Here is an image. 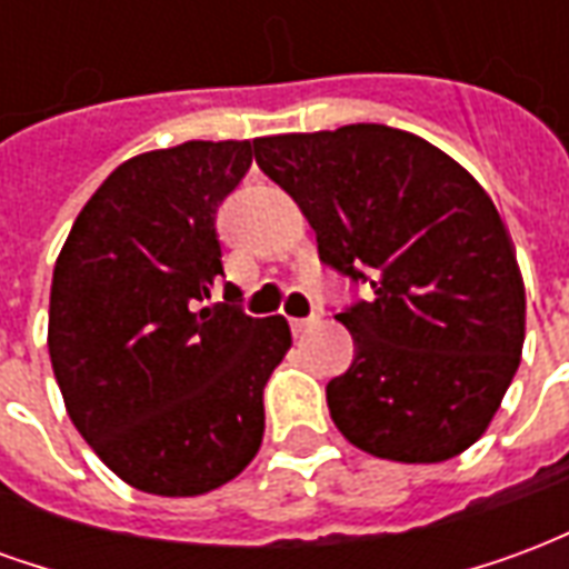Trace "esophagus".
Wrapping results in <instances>:
<instances>
[{"mask_svg": "<svg viewBox=\"0 0 569 569\" xmlns=\"http://www.w3.org/2000/svg\"><path fill=\"white\" fill-rule=\"evenodd\" d=\"M317 322H320V317H317V313H313V317H298V320H292V332L305 335L308 329H313Z\"/></svg>", "mask_w": 569, "mask_h": 569, "instance_id": "34e87169", "label": "esophagus"}]
</instances>
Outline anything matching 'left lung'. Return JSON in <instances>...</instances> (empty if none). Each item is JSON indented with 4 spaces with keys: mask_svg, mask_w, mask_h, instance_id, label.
<instances>
[{
    "mask_svg": "<svg viewBox=\"0 0 569 569\" xmlns=\"http://www.w3.org/2000/svg\"><path fill=\"white\" fill-rule=\"evenodd\" d=\"M326 264L371 286L335 320L353 362L326 387L359 451L441 463L476 445L525 347V280L500 212L451 154L408 130L347 124L259 137Z\"/></svg>",
    "mask_w": 569,
    "mask_h": 569,
    "instance_id": "8db88e82",
    "label": "left lung"
}]
</instances>
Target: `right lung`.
<instances>
[{"mask_svg": "<svg viewBox=\"0 0 569 569\" xmlns=\"http://www.w3.org/2000/svg\"><path fill=\"white\" fill-rule=\"evenodd\" d=\"M249 163V140L142 151L93 191L57 256L48 353L67 415L146 493L222 488L261 448L289 322L203 305L224 277L216 210Z\"/></svg>", "mask_w": 569, "mask_h": 569, "instance_id": "add662e5", "label": "right lung"}]
</instances>
